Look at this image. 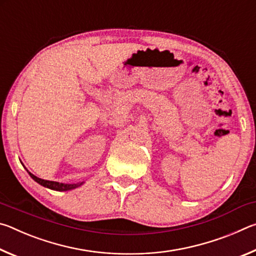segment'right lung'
<instances>
[{
	"instance_id": "add662e5",
	"label": "right lung",
	"mask_w": 256,
	"mask_h": 256,
	"mask_svg": "<svg viewBox=\"0 0 256 256\" xmlns=\"http://www.w3.org/2000/svg\"><path fill=\"white\" fill-rule=\"evenodd\" d=\"M27 170V168H26ZM28 174L30 175V177L34 180L37 182L38 184H40L42 186H44V188H47L50 190H58V192H66V190H74L76 188H79L82 184H84V182H79V183H72V184H64V183H58V182H53V180H42L40 177L34 176V174H32L28 170Z\"/></svg>"
}]
</instances>
